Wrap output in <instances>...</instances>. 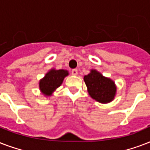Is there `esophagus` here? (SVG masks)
I'll return each mask as SVG.
<instances>
[{"instance_id": "esophagus-1", "label": "esophagus", "mask_w": 150, "mask_h": 150, "mask_svg": "<svg viewBox=\"0 0 150 150\" xmlns=\"http://www.w3.org/2000/svg\"><path fill=\"white\" fill-rule=\"evenodd\" d=\"M71 73L73 75H74V76H76V75H77V74H78V71H77L76 69H72Z\"/></svg>"}]
</instances>
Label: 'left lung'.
Returning <instances> with one entry per match:
<instances>
[{
    "label": "left lung",
    "instance_id": "left-lung-1",
    "mask_svg": "<svg viewBox=\"0 0 150 150\" xmlns=\"http://www.w3.org/2000/svg\"><path fill=\"white\" fill-rule=\"evenodd\" d=\"M88 95L100 103H109L114 100L117 94V85L112 79L104 76L96 69H91L83 76Z\"/></svg>",
    "mask_w": 150,
    "mask_h": 150
}]
</instances>
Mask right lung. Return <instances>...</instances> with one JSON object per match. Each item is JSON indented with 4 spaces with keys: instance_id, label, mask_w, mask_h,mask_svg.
I'll return each mask as SVG.
<instances>
[{
    "instance_id": "add662e5",
    "label": "right lung",
    "mask_w": 150,
    "mask_h": 150,
    "mask_svg": "<svg viewBox=\"0 0 150 150\" xmlns=\"http://www.w3.org/2000/svg\"><path fill=\"white\" fill-rule=\"evenodd\" d=\"M69 75L67 69H55L52 68L39 81V89L43 96L48 97L61 86L66 76Z\"/></svg>"
}]
</instances>
